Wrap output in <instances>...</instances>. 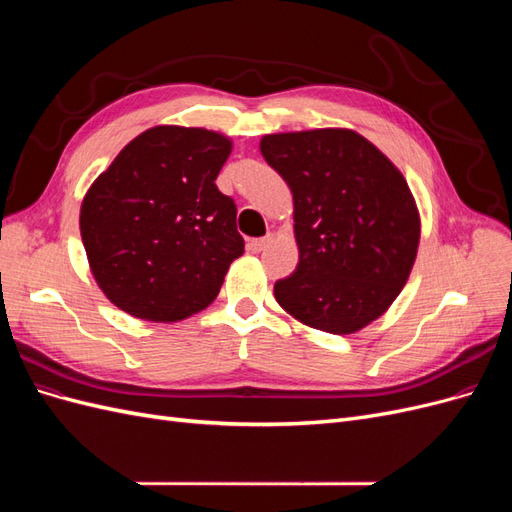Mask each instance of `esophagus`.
I'll use <instances>...</instances> for the list:
<instances>
[{
  "instance_id": "obj_1",
  "label": "esophagus",
  "mask_w": 512,
  "mask_h": 512,
  "mask_svg": "<svg viewBox=\"0 0 512 512\" xmlns=\"http://www.w3.org/2000/svg\"><path fill=\"white\" fill-rule=\"evenodd\" d=\"M269 243H271V235L260 237V239H250V241H247V250H250V252H262Z\"/></svg>"
}]
</instances>
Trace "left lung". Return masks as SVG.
Returning a JSON list of instances; mask_svg holds the SVG:
<instances>
[{
  "label": "left lung",
  "instance_id": "8db88e82",
  "mask_svg": "<svg viewBox=\"0 0 512 512\" xmlns=\"http://www.w3.org/2000/svg\"><path fill=\"white\" fill-rule=\"evenodd\" d=\"M260 153L294 200L299 265L275 299L309 327L348 335L408 282L421 220L404 175L352 130L269 134Z\"/></svg>",
  "mask_w": 512,
  "mask_h": 512
}]
</instances>
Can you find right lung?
<instances>
[{"label":"right lung","mask_w":512,"mask_h":512,"mask_svg":"<svg viewBox=\"0 0 512 512\" xmlns=\"http://www.w3.org/2000/svg\"><path fill=\"white\" fill-rule=\"evenodd\" d=\"M230 149L218 132L158 126L89 188L81 207L89 267L123 312L175 322L218 297L245 247L235 200L215 185Z\"/></svg>","instance_id":"add662e5"}]
</instances>
